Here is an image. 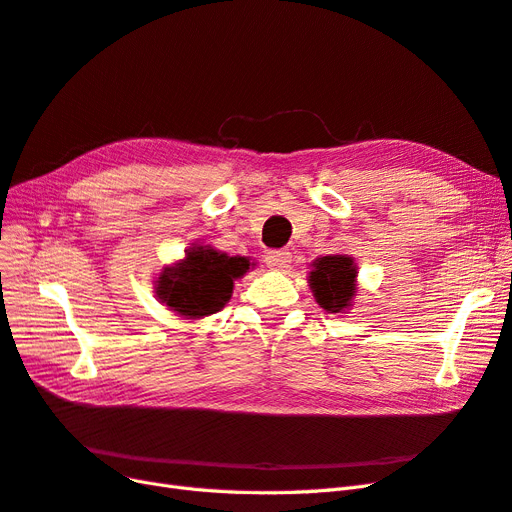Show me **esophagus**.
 <instances>
[{"label":"esophagus","instance_id":"obj_1","mask_svg":"<svg viewBox=\"0 0 512 512\" xmlns=\"http://www.w3.org/2000/svg\"><path fill=\"white\" fill-rule=\"evenodd\" d=\"M290 260H292V254L286 250H271L265 256V262L269 269H286V267H290Z\"/></svg>","mask_w":512,"mask_h":512}]
</instances>
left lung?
I'll list each match as a JSON object with an SVG mask.
<instances>
[{
    "mask_svg": "<svg viewBox=\"0 0 512 512\" xmlns=\"http://www.w3.org/2000/svg\"><path fill=\"white\" fill-rule=\"evenodd\" d=\"M356 267L350 256H322L314 262L309 273V286L322 309L339 314L350 305L354 297Z\"/></svg>",
    "mask_w": 512,
    "mask_h": 512,
    "instance_id": "obj_1",
    "label": "left lung"
}]
</instances>
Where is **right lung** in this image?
<instances>
[{
    "instance_id": "add662e5",
    "label": "right lung",
    "mask_w": 512,
    "mask_h": 512,
    "mask_svg": "<svg viewBox=\"0 0 512 512\" xmlns=\"http://www.w3.org/2000/svg\"><path fill=\"white\" fill-rule=\"evenodd\" d=\"M250 269V260L226 256L198 245L175 267L164 269L158 294L181 316L200 318L220 312L232 294V282Z\"/></svg>"
}]
</instances>
